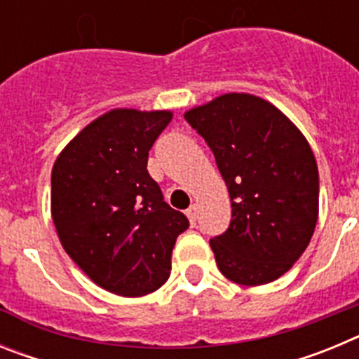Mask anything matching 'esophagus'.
Returning a JSON list of instances; mask_svg holds the SVG:
<instances>
[{"label": "esophagus", "mask_w": 359, "mask_h": 359, "mask_svg": "<svg viewBox=\"0 0 359 359\" xmlns=\"http://www.w3.org/2000/svg\"><path fill=\"white\" fill-rule=\"evenodd\" d=\"M187 217H189L190 224H196V219H198V207L196 205H190L189 210H187Z\"/></svg>", "instance_id": "1"}]
</instances>
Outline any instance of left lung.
<instances>
[{
    "instance_id": "8db88e82",
    "label": "left lung",
    "mask_w": 359,
    "mask_h": 359,
    "mask_svg": "<svg viewBox=\"0 0 359 359\" xmlns=\"http://www.w3.org/2000/svg\"><path fill=\"white\" fill-rule=\"evenodd\" d=\"M212 149L228 187L231 221L210 239L221 273L261 286L307 248L318 219V167L304 135L259 97L228 93L185 113Z\"/></svg>"
}]
</instances>
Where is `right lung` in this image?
I'll return each instance as SVG.
<instances>
[{
  "label": "right lung",
  "instance_id": "right-lung-1",
  "mask_svg": "<svg viewBox=\"0 0 359 359\" xmlns=\"http://www.w3.org/2000/svg\"><path fill=\"white\" fill-rule=\"evenodd\" d=\"M170 111L113 109L86 126L52 170V217L62 248L95 284L122 297L156 291L189 228L147 170Z\"/></svg>",
  "mask_w": 359,
  "mask_h": 359
}]
</instances>
